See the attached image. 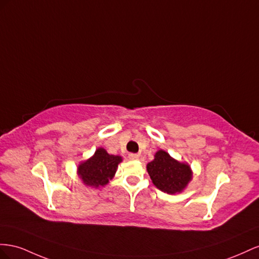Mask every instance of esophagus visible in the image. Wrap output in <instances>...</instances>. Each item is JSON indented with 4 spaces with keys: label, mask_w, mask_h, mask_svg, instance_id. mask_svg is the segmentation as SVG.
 <instances>
[{
    "label": "esophagus",
    "mask_w": 259,
    "mask_h": 259,
    "mask_svg": "<svg viewBox=\"0 0 259 259\" xmlns=\"http://www.w3.org/2000/svg\"><path fill=\"white\" fill-rule=\"evenodd\" d=\"M128 157H129V159H131V160H136V159L139 158V155L136 154V153H130V154L128 155Z\"/></svg>",
    "instance_id": "1"
}]
</instances>
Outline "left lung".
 Returning <instances> with one entry per match:
<instances>
[{
	"instance_id": "left-lung-1",
	"label": "left lung",
	"mask_w": 259,
	"mask_h": 259,
	"mask_svg": "<svg viewBox=\"0 0 259 259\" xmlns=\"http://www.w3.org/2000/svg\"><path fill=\"white\" fill-rule=\"evenodd\" d=\"M146 168L155 187L168 194L181 192L192 179L190 166L171 158L165 151L155 154Z\"/></svg>"
}]
</instances>
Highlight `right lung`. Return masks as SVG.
Masks as SVG:
<instances>
[{
	"mask_svg": "<svg viewBox=\"0 0 259 259\" xmlns=\"http://www.w3.org/2000/svg\"><path fill=\"white\" fill-rule=\"evenodd\" d=\"M120 161V156L109 155L104 149H99L93 157L79 165L78 174L87 186L103 187L113 178Z\"/></svg>",
	"mask_w": 259,
	"mask_h": 259,
	"instance_id": "right-lung-1",
	"label": "right lung"
}]
</instances>
